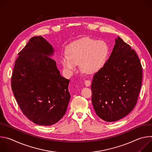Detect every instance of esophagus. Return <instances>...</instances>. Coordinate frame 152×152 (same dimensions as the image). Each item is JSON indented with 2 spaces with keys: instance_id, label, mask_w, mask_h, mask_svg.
I'll list each match as a JSON object with an SVG mask.
<instances>
[{
  "instance_id": "34e87169",
  "label": "esophagus",
  "mask_w": 152,
  "mask_h": 152,
  "mask_svg": "<svg viewBox=\"0 0 152 152\" xmlns=\"http://www.w3.org/2000/svg\"><path fill=\"white\" fill-rule=\"evenodd\" d=\"M85 85L86 86H89L91 85V81L90 80H85Z\"/></svg>"
}]
</instances>
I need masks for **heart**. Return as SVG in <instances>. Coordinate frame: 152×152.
Instances as JSON below:
<instances>
[{"label":"heart","mask_w":152,"mask_h":152,"mask_svg":"<svg viewBox=\"0 0 152 152\" xmlns=\"http://www.w3.org/2000/svg\"><path fill=\"white\" fill-rule=\"evenodd\" d=\"M67 52L61 55V61L68 72L76 71L80 62L84 72L93 74L104 66L110 49L104 41L86 37L72 42L68 46Z\"/></svg>","instance_id":"1"}]
</instances>
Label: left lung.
Returning a JSON list of instances; mask_svg holds the SVG:
<instances>
[{
  "label": "left lung",
  "instance_id": "1",
  "mask_svg": "<svg viewBox=\"0 0 152 152\" xmlns=\"http://www.w3.org/2000/svg\"><path fill=\"white\" fill-rule=\"evenodd\" d=\"M142 79L137 53L118 37L110 58L92 81L91 99L96 114L107 122L129 114L137 104Z\"/></svg>",
  "mask_w": 152,
  "mask_h": 152
}]
</instances>
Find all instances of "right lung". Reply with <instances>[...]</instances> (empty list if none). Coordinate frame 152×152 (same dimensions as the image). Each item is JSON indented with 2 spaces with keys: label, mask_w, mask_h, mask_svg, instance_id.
<instances>
[{
  "label": "right lung",
  "mask_w": 152,
  "mask_h": 152,
  "mask_svg": "<svg viewBox=\"0 0 152 152\" xmlns=\"http://www.w3.org/2000/svg\"><path fill=\"white\" fill-rule=\"evenodd\" d=\"M52 46L41 36L31 38L18 53L11 76V88L23 114L35 124L50 126L59 121L70 99V80L60 75L49 56Z\"/></svg>",
  "instance_id": "obj_1"
}]
</instances>
